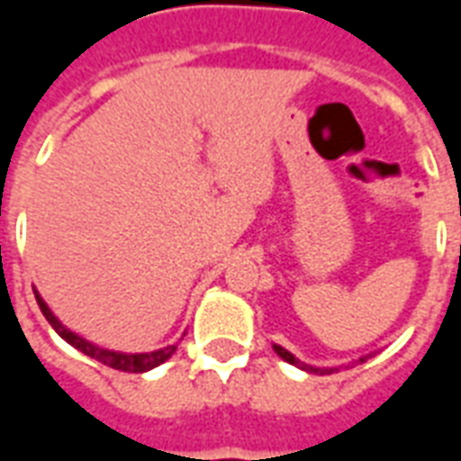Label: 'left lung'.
Returning a JSON list of instances; mask_svg holds the SVG:
<instances>
[{"mask_svg": "<svg viewBox=\"0 0 461 461\" xmlns=\"http://www.w3.org/2000/svg\"><path fill=\"white\" fill-rule=\"evenodd\" d=\"M274 350H276V356L284 357V360H286V363H291V366L301 367V370H309V373H323V370H321V367H313V366H306V363H301L299 357H294V356H291V353H289V350H286V348L274 346ZM366 357H367V356H366ZM366 357H360V363H363V360H366Z\"/></svg>", "mask_w": 461, "mask_h": 461, "instance_id": "obj_1", "label": "left lung"}]
</instances>
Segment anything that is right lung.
<instances>
[{
	"label": "right lung",
	"instance_id": "add662e5",
	"mask_svg": "<svg viewBox=\"0 0 461 461\" xmlns=\"http://www.w3.org/2000/svg\"><path fill=\"white\" fill-rule=\"evenodd\" d=\"M36 303H39V309H41V313L46 316V321L54 326L56 333H59L66 343H71V346L78 348L81 353L95 357L98 363L113 367V370H122V373H145V370H152L155 366L165 363V360L177 350V346L160 348V350H152V353H115V350H105V348L94 346V343H88V340H84L81 336H76L74 330L66 329L64 323L51 313V309L46 306L44 299H41L39 294H36Z\"/></svg>",
	"mask_w": 461,
	"mask_h": 461
}]
</instances>
